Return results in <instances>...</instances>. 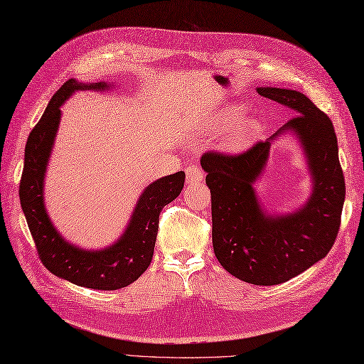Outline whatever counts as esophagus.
Segmentation results:
<instances>
[{
    "label": "esophagus",
    "mask_w": 364,
    "mask_h": 364,
    "mask_svg": "<svg viewBox=\"0 0 364 364\" xmlns=\"http://www.w3.org/2000/svg\"><path fill=\"white\" fill-rule=\"evenodd\" d=\"M203 180H204V173L198 166H189L188 169H186V184L188 186L200 184Z\"/></svg>",
    "instance_id": "obj_1"
}]
</instances>
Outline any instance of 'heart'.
<instances>
[{"mask_svg": "<svg viewBox=\"0 0 364 364\" xmlns=\"http://www.w3.org/2000/svg\"><path fill=\"white\" fill-rule=\"evenodd\" d=\"M246 106L229 105L223 107L212 119V127L217 130H229L228 141L230 146H243L252 141L262 132V123L257 118L245 117Z\"/></svg>", "mask_w": 364, "mask_h": 364, "instance_id": "obj_1", "label": "heart"}]
</instances>
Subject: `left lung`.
<instances>
[{
  "mask_svg": "<svg viewBox=\"0 0 364 364\" xmlns=\"http://www.w3.org/2000/svg\"><path fill=\"white\" fill-rule=\"evenodd\" d=\"M259 95L292 110V119L266 141L237 155L204 154L201 167L212 197V245L220 264L255 286L284 283L329 254L340 229L346 186L331 118L304 93L257 87ZM292 134L301 144L311 178V193L292 211L274 213L257 198L270 146Z\"/></svg>",
  "mask_w": 364,
  "mask_h": 364,
  "instance_id": "obj_1",
  "label": "left lung"
}]
</instances>
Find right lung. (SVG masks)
I'll return each instance as SVG.
<instances>
[{
	"instance_id": "right-lung-1",
	"label": "right lung",
	"mask_w": 364,
	"mask_h": 364,
	"mask_svg": "<svg viewBox=\"0 0 364 364\" xmlns=\"http://www.w3.org/2000/svg\"><path fill=\"white\" fill-rule=\"evenodd\" d=\"M115 82H81L75 78L58 89L33 127L24 149L20 201L43 264L53 275L77 286L117 291L139 278L152 262L161 209L183 191L184 172L155 180L139 195L127 225L114 243L86 249L64 238L44 203V180L61 121V106L80 90L106 92Z\"/></svg>"
}]
</instances>
